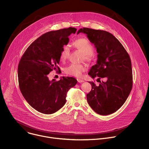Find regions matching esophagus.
Instances as JSON below:
<instances>
[{
  "label": "esophagus",
  "instance_id": "34e87169",
  "mask_svg": "<svg viewBox=\"0 0 149 149\" xmlns=\"http://www.w3.org/2000/svg\"><path fill=\"white\" fill-rule=\"evenodd\" d=\"M77 81H78L79 83H81V82H84V81L83 79H79V78H78V79H77Z\"/></svg>",
  "mask_w": 149,
  "mask_h": 149
}]
</instances>
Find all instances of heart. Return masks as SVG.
<instances>
[{
	"instance_id": "1",
	"label": "heart",
	"mask_w": 149,
	"mask_h": 149,
	"mask_svg": "<svg viewBox=\"0 0 149 149\" xmlns=\"http://www.w3.org/2000/svg\"><path fill=\"white\" fill-rule=\"evenodd\" d=\"M74 45L84 53V58L86 60L90 61L93 58V45L86 38H82L75 40L74 42ZM70 55V48L69 46L65 45L60 54V58L62 61L67 60ZM87 66L85 64H71L65 67L64 70V72L71 76L76 77H80L82 73L87 70Z\"/></svg>"
}]
</instances>
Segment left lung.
<instances>
[{
    "label": "left lung",
    "instance_id": "8db88e82",
    "mask_svg": "<svg viewBox=\"0 0 149 149\" xmlns=\"http://www.w3.org/2000/svg\"><path fill=\"white\" fill-rule=\"evenodd\" d=\"M83 33L94 44L97 53L96 64L88 75L97 80L104 77L99 86L92 85L86 94L87 102L97 114L108 115L118 111L125 102L132 88L133 77L130 57L119 41L111 33L89 28L80 29L77 34Z\"/></svg>",
    "mask_w": 149,
    "mask_h": 149
}]
</instances>
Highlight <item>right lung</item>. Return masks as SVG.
I'll use <instances>...</instances> for the list:
<instances>
[{
	"mask_svg": "<svg viewBox=\"0 0 149 149\" xmlns=\"http://www.w3.org/2000/svg\"><path fill=\"white\" fill-rule=\"evenodd\" d=\"M74 27L51 31L41 35L27 48L18 65L20 91L29 104L44 114H52L66 102L68 90L77 81L73 77H62L56 81H49L48 75L53 70L60 71L58 64L68 36L75 34Z\"/></svg>",
	"mask_w": 149,
	"mask_h": 149,
	"instance_id": "right-lung-1",
	"label": "right lung"
}]
</instances>
